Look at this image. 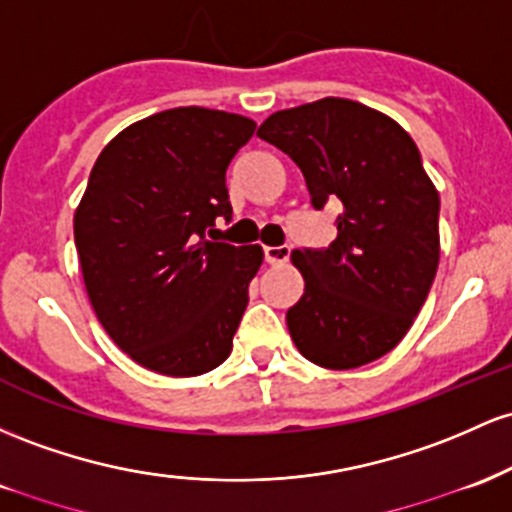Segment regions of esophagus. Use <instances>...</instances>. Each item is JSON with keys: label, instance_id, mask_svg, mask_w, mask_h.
Listing matches in <instances>:
<instances>
[{"label": "esophagus", "instance_id": "1", "mask_svg": "<svg viewBox=\"0 0 512 512\" xmlns=\"http://www.w3.org/2000/svg\"><path fill=\"white\" fill-rule=\"evenodd\" d=\"M263 256H266V263L271 266H280L290 258V246H263Z\"/></svg>", "mask_w": 512, "mask_h": 512}]
</instances>
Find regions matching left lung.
Returning <instances> with one entry per match:
<instances>
[{"label":"left lung","instance_id":"obj_1","mask_svg":"<svg viewBox=\"0 0 512 512\" xmlns=\"http://www.w3.org/2000/svg\"><path fill=\"white\" fill-rule=\"evenodd\" d=\"M258 137L302 169L312 205L338 198V237L295 249L304 295L287 329L307 360L353 370L389 353L426 302L440 261V195L411 135L375 108L321 99L273 113Z\"/></svg>","mask_w":512,"mask_h":512}]
</instances>
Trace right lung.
<instances>
[{
	"mask_svg": "<svg viewBox=\"0 0 512 512\" xmlns=\"http://www.w3.org/2000/svg\"><path fill=\"white\" fill-rule=\"evenodd\" d=\"M254 130L200 106L137 120L103 147L74 212L96 317L159 375H203L232 353L263 249L215 241V220H232L225 174Z\"/></svg>",
	"mask_w": 512,
	"mask_h": 512,
	"instance_id": "add662e5",
	"label": "right lung"
}]
</instances>
